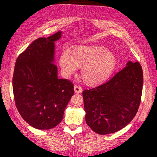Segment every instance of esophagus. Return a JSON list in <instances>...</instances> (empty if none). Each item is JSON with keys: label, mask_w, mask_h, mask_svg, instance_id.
<instances>
[{"label": "esophagus", "mask_w": 157, "mask_h": 157, "mask_svg": "<svg viewBox=\"0 0 157 157\" xmlns=\"http://www.w3.org/2000/svg\"><path fill=\"white\" fill-rule=\"evenodd\" d=\"M74 91H75V93H81L82 91V89L80 86L79 85H75L74 86Z\"/></svg>", "instance_id": "1"}]
</instances>
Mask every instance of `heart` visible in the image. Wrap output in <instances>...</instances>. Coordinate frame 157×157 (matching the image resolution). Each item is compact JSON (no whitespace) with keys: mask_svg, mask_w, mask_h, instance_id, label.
<instances>
[{"mask_svg":"<svg viewBox=\"0 0 157 157\" xmlns=\"http://www.w3.org/2000/svg\"><path fill=\"white\" fill-rule=\"evenodd\" d=\"M72 53L73 56L64 50L59 57L61 70L66 78L74 75L80 66L84 81L95 84L106 80L116 68V56L103 46H77L73 48Z\"/></svg>","mask_w":157,"mask_h":157,"instance_id":"heart-1","label":"heart"}]
</instances>
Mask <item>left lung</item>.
<instances>
[{
    "mask_svg": "<svg viewBox=\"0 0 157 157\" xmlns=\"http://www.w3.org/2000/svg\"><path fill=\"white\" fill-rule=\"evenodd\" d=\"M143 75L141 66L127 62L112 78L82 92L85 120L97 134H112L134 118L141 98Z\"/></svg>",
    "mask_w": 157,
    "mask_h": 157,
    "instance_id": "left-lung-1",
    "label": "left lung"
}]
</instances>
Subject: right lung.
<instances>
[{
	"mask_svg": "<svg viewBox=\"0 0 157 157\" xmlns=\"http://www.w3.org/2000/svg\"><path fill=\"white\" fill-rule=\"evenodd\" d=\"M62 33L36 39L15 63L12 86L16 107L23 120L38 129H50L60 123L74 94L73 84L58 78L54 63L55 42Z\"/></svg>",
	"mask_w": 157,
	"mask_h": 157,
	"instance_id": "obj_1",
	"label": "right lung"
}]
</instances>
